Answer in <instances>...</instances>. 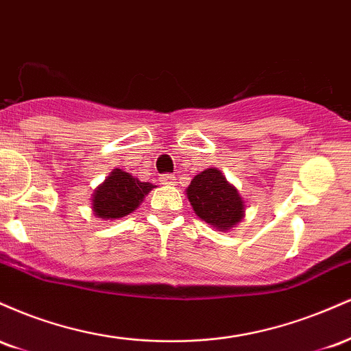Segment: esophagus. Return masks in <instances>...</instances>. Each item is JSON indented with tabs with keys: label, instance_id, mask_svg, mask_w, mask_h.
I'll return each mask as SVG.
<instances>
[{
	"label": "esophagus",
	"instance_id": "34e87169",
	"mask_svg": "<svg viewBox=\"0 0 351 351\" xmlns=\"http://www.w3.org/2000/svg\"><path fill=\"white\" fill-rule=\"evenodd\" d=\"M160 181H162V184H170V186L176 184V178L173 175H163L162 178H160Z\"/></svg>",
	"mask_w": 351,
	"mask_h": 351
}]
</instances>
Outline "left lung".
Wrapping results in <instances>:
<instances>
[{
  "mask_svg": "<svg viewBox=\"0 0 351 351\" xmlns=\"http://www.w3.org/2000/svg\"><path fill=\"white\" fill-rule=\"evenodd\" d=\"M186 196L195 215L216 231H231L245 216L239 189L217 168L198 173L186 188Z\"/></svg>",
  "mask_w": 351,
  "mask_h": 351,
  "instance_id": "obj_1",
  "label": "left lung"
}]
</instances>
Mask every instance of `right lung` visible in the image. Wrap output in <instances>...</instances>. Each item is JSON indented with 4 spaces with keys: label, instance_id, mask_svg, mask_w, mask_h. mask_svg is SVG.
<instances>
[{
    "label": "right lung",
    "instance_id": "right-lung-1",
    "mask_svg": "<svg viewBox=\"0 0 351 351\" xmlns=\"http://www.w3.org/2000/svg\"><path fill=\"white\" fill-rule=\"evenodd\" d=\"M155 184L143 183L130 173L114 168L92 195V213L102 221H115L134 213Z\"/></svg>",
    "mask_w": 351,
    "mask_h": 351
}]
</instances>
